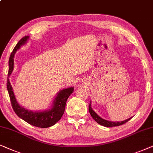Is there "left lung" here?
<instances>
[{
  "label": "left lung",
  "mask_w": 153,
  "mask_h": 153,
  "mask_svg": "<svg viewBox=\"0 0 153 153\" xmlns=\"http://www.w3.org/2000/svg\"><path fill=\"white\" fill-rule=\"evenodd\" d=\"M89 113H90V115L91 117H92L93 119L94 120L97 122L98 124L103 126V127H116V126L122 125H123V124L127 123V122L129 121V120H131V117H130V118H129V119L121 121V122H112V121L106 120L103 119L102 117H101L100 116L98 115L97 114L95 113L94 111L92 109V108H91V101H90V103H89Z\"/></svg>",
  "instance_id": "8db88e82"
}]
</instances>
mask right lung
Here are the masks:
<instances>
[{
	"instance_id": "add662e5",
	"label": "right lung",
	"mask_w": 153,
	"mask_h": 153,
	"mask_svg": "<svg viewBox=\"0 0 153 153\" xmlns=\"http://www.w3.org/2000/svg\"><path fill=\"white\" fill-rule=\"evenodd\" d=\"M29 36H26L22 38L18 42L17 45L14 48L13 52L11 53L9 59V71H8V77L7 81V89L9 93L10 101H11L12 106L14 111L23 120L26 121L30 125L40 128H47L54 125L62 118L63 114L64 113L65 107H66V101L70 95L73 92L74 87H68L61 89L56 94L52 105L50 108L44 110V111H33L31 110L26 109L25 108L20 105L17 102L13 88L10 83L9 77L13 73L14 69V56L17 51L20 49L22 45H24Z\"/></svg>"
}]
</instances>
